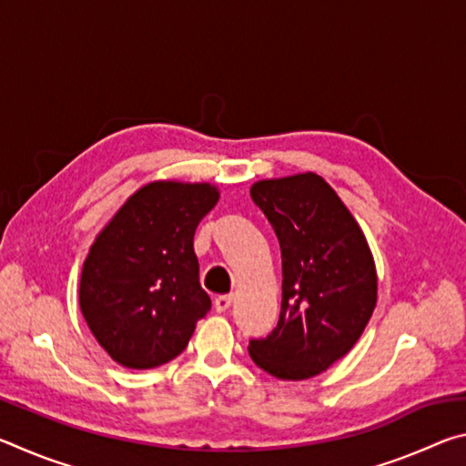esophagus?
<instances>
[{"mask_svg": "<svg viewBox=\"0 0 466 466\" xmlns=\"http://www.w3.org/2000/svg\"><path fill=\"white\" fill-rule=\"evenodd\" d=\"M230 306H232V298H230V296H218V298L214 299V309H216L218 312L230 310Z\"/></svg>", "mask_w": 466, "mask_h": 466, "instance_id": "esophagus-1", "label": "esophagus"}]
</instances>
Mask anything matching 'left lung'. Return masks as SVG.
I'll return each mask as SVG.
<instances>
[{"instance_id":"1","label":"left lung","mask_w":466,"mask_h":466,"mask_svg":"<svg viewBox=\"0 0 466 466\" xmlns=\"http://www.w3.org/2000/svg\"><path fill=\"white\" fill-rule=\"evenodd\" d=\"M250 197L281 250L278 327L250 339L255 364L281 380L312 378L341 360L376 306V269L364 232L343 201L312 172L258 180Z\"/></svg>"}]
</instances>
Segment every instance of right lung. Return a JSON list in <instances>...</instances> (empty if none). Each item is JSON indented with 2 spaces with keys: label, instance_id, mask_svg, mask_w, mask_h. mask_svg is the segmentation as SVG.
<instances>
[{
  "label": "right lung",
  "instance_id": "1",
  "mask_svg": "<svg viewBox=\"0 0 466 466\" xmlns=\"http://www.w3.org/2000/svg\"><path fill=\"white\" fill-rule=\"evenodd\" d=\"M218 199L205 183H152L129 197L92 244L80 309L116 364L149 370L175 360L209 312L193 236Z\"/></svg>",
  "mask_w": 466,
  "mask_h": 466
}]
</instances>
